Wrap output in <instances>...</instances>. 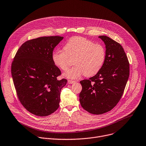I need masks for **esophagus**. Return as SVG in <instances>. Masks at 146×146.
Wrapping results in <instances>:
<instances>
[{"label": "esophagus", "instance_id": "obj_1", "mask_svg": "<svg viewBox=\"0 0 146 146\" xmlns=\"http://www.w3.org/2000/svg\"><path fill=\"white\" fill-rule=\"evenodd\" d=\"M74 82H75L74 81V80H68V84H72Z\"/></svg>", "mask_w": 146, "mask_h": 146}]
</instances>
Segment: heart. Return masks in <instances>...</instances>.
Returning <instances> with one entry per match:
<instances>
[{
    "label": "heart",
    "instance_id": "heart-1",
    "mask_svg": "<svg viewBox=\"0 0 146 146\" xmlns=\"http://www.w3.org/2000/svg\"><path fill=\"white\" fill-rule=\"evenodd\" d=\"M64 49L54 50L52 58L57 67L65 71L69 66V57L76 56L74 61L75 66L64 74L69 79H77L85 74L88 76L94 75L100 70L105 61L104 46L83 37L71 38L65 44Z\"/></svg>",
    "mask_w": 146,
    "mask_h": 146
}]
</instances>
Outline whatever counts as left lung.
I'll return each instance as SVG.
<instances>
[{"label":"left lung","instance_id":"1","mask_svg":"<svg viewBox=\"0 0 146 146\" xmlns=\"http://www.w3.org/2000/svg\"><path fill=\"white\" fill-rule=\"evenodd\" d=\"M106 45V59L100 70L80 82L79 101L84 109L96 115L114 108L120 100L129 76V63L122 46L111 38L99 36Z\"/></svg>","mask_w":146,"mask_h":146}]
</instances>
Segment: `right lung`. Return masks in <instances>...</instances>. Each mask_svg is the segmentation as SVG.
I'll return each mask as SVG.
<instances>
[{
    "label": "right lung",
    "instance_id": "1",
    "mask_svg": "<svg viewBox=\"0 0 146 146\" xmlns=\"http://www.w3.org/2000/svg\"><path fill=\"white\" fill-rule=\"evenodd\" d=\"M63 37L43 36L24 43L11 64V75L19 99L36 116L52 114L59 107L61 89L67 80H58L60 69L52 55Z\"/></svg>",
    "mask_w": 146,
    "mask_h": 146
}]
</instances>
